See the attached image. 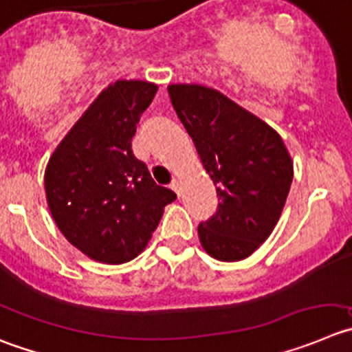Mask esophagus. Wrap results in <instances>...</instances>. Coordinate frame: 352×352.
I'll use <instances>...</instances> for the list:
<instances>
[{"instance_id": "obj_1", "label": "esophagus", "mask_w": 352, "mask_h": 352, "mask_svg": "<svg viewBox=\"0 0 352 352\" xmlns=\"http://www.w3.org/2000/svg\"><path fill=\"white\" fill-rule=\"evenodd\" d=\"M170 187H172L173 191L177 192V196H180V180L179 179H173L172 184H170Z\"/></svg>"}]
</instances>
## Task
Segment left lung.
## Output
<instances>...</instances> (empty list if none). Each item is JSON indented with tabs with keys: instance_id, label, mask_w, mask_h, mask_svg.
Wrapping results in <instances>:
<instances>
[{
	"instance_id": "1",
	"label": "left lung",
	"mask_w": 352,
	"mask_h": 352,
	"mask_svg": "<svg viewBox=\"0 0 352 352\" xmlns=\"http://www.w3.org/2000/svg\"><path fill=\"white\" fill-rule=\"evenodd\" d=\"M180 123L215 186L217 213L198 226L210 257H250L280 221L294 179V161L280 133L215 88L168 87Z\"/></svg>"
}]
</instances>
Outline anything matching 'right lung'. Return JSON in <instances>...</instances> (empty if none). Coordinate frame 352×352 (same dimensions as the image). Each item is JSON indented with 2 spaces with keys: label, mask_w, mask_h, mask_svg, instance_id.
Here are the masks:
<instances>
[{
  "label": "right lung",
  "mask_w": 352,
  "mask_h": 352,
  "mask_svg": "<svg viewBox=\"0 0 352 352\" xmlns=\"http://www.w3.org/2000/svg\"><path fill=\"white\" fill-rule=\"evenodd\" d=\"M157 85L118 80L98 94L55 147L45 192L55 224L91 261L123 264L142 254L177 198L131 153V137Z\"/></svg>",
  "instance_id": "add662e5"
}]
</instances>
